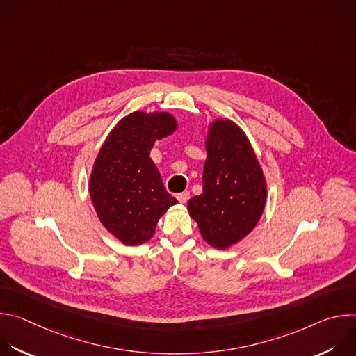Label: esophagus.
Listing matches in <instances>:
<instances>
[{"mask_svg":"<svg viewBox=\"0 0 356 356\" xmlns=\"http://www.w3.org/2000/svg\"><path fill=\"white\" fill-rule=\"evenodd\" d=\"M176 197H177L179 202H181V204H184V202H187L190 194H188V191H183V193H179Z\"/></svg>","mask_w":356,"mask_h":356,"instance_id":"34e87169","label":"esophagus"}]
</instances>
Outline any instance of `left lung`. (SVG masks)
Listing matches in <instances>:
<instances>
[{"mask_svg": "<svg viewBox=\"0 0 356 356\" xmlns=\"http://www.w3.org/2000/svg\"><path fill=\"white\" fill-rule=\"evenodd\" d=\"M207 159L202 193L188 200L187 210L209 245L228 249L259 222L268 198V184L246 134L228 118L209 124Z\"/></svg>", "mask_w": 356, "mask_h": 356, "instance_id": "1", "label": "left lung"}]
</instances>
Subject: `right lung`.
I'll return each instance as SVG.
<instances>
[{
    "label": "right lung",
    "mask_w": 356,
    "mask_h": 356,
    "mask_svg": "<svg viewBox=\"0 0 356 356\" xmlns=\"http://www.w3.org/2000/svg\"><path fill=\"white\" fill-rule=\"evenodd\" d=\"M166 111H134L111 129L94 161L88 191L99 222L127 246L155 235L159 218L175 204L150 159L156 140L177 129Z\"/></svg>",
    "instance_id": "right-lung-1"
}]
</instances>
